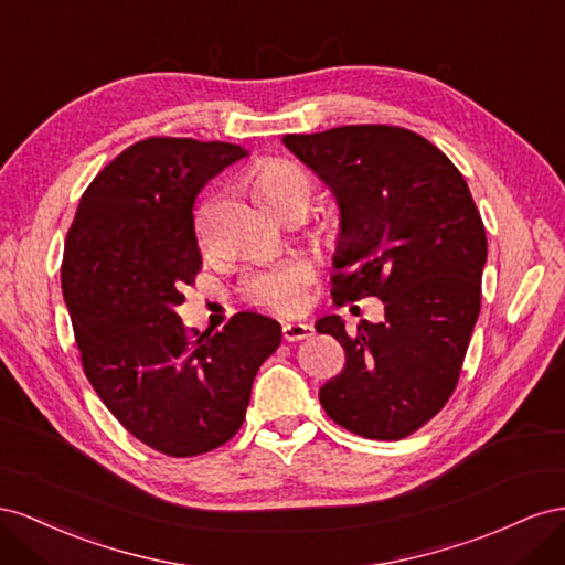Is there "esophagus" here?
I'll return each mask as SVG.
<instances>
[{
  "mask_svg": "<svg viewBox=\"0 0 565 565\" xmlns=\"http://www.w3.org/2000/svg\"><path fill=\"white\" fill-rule=\"evenodd\" d=\"M312 324H302V321H286V324L281 327V333L288 343L294 341H302V338L312 335Z\"/></svg>",
  "mask_w": 565,
  "mask_h": 565,
  "instance_id": "obj_1",
  "label": "esophagus"
}]
</instances>
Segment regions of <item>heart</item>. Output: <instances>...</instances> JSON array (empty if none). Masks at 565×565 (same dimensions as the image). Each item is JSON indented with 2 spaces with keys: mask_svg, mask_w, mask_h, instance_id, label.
<instances>
[{
  "mask_svg": "<svg viewBox=\"0 0 565 565\" xmlns=\"http://www.w3.org/2000/svg\"><path fill=\"white\" fill-rule=\"evenodd\" d=\"M250 180L257 196H260L274 213L291 203L308 205L312 193L310 177L305 174V170L291 163V160L281 158L260 160V163L253 168ZM199 238L205 248L211 246V236H207L203 222L199 224ZM315 277L317 269L312 260H308V257H291V260L269 265L260 271L250 274L244 291L248 300L260 305V308L281 315H294L300 312L305 308V302H308V288L312 286Z\"/></svg>",
  "mask_w": 565,
  "mask_h": 565,
  "instance_id": "heart-1",
  "label": "heart"
}]
</instances>
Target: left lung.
Here are the masks:
<instances>
[{"label":"left lung","instance_id":"left-lung-1","mask_svg":"<svg viewBox=\"0 0 565 565\" xmlns=\"http://www.w3.org/2000/svg\"><path fill=\"white\" fill-rule=\"evenodd\" d=\"M281 141L341 211L333 302L385 305V319H364L358 335L338 315L317 319L345 350L343 372L319 388L321 407L362 438H407L455 393L480 312L488 238L469 184L402 127L345 125Z\"/></svg>","mask_w":565,"mask_h":565}]
</instances>
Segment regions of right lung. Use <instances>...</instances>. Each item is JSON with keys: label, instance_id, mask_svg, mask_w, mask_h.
<instances>
[{"label": "right lung", "instance_id": "obj_1", "mask_svg": "<svg viewBox=\"0 0 565 565\" xmlns=\"http://www.w3.org/2000/svg\"><path fill=\"white\" fill-rule=\"evenodd\" d=\"M246 156L224 141H137L94 177L68 230L61 288L85 374L125 430L168 457L232 440L281 343L279 321L255 312L193 338L177 315L203 263L193 203Z\"/></svg>", "mask_w": 565, "mask_h": 565}]
</instances>
